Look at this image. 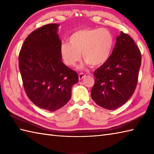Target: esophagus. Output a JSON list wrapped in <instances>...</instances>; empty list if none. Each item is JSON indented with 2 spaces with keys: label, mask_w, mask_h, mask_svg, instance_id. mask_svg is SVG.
<instances>
[{
  "label": "esophagus",
  "mask_w": 154,
  "mask_h": 154,
  "mask_svg": "<svg viewBox=\"0 0 154 154\" xmlns=\"http://www.w3.org/2000/svg\"><path fill=\"white\" fill-rule=\"evenodd\" d=\"M85 77V74H84V73H79V80L83 79Z\"/></svg>",
  "instance_id": "obj_1"
}]
</instances>
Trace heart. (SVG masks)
Here are the masks:
<instances>
[{
	"label": "heart",
	"mask_w": 154,
	"mask_h": 154,
	"mask_svg": "<svg viewBox=\"0 0 154 154\" xmlns=\"http://www.w3.org/2000/svg\"><path fill=\"white\" fill-rule=\"evenodd\" d=\"M69 40V42H63L60 45L61 57L69 66L76 64L82 53L85 65L100 67L109 60L114 46L112 34L104 28L77 30L70 35Z\"/></svg>",
	"instance_id": "obj_1"
}]
</instances>
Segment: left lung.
Segmentation results:
<instances>
[{
    "label": "left lung",
    "mask_w": 154,
    "mask_h": 154,
    "mask_svg": "<svg viewBox=\"0 0 154 154\" xmlns=\"http://www.w3.org/2000/svg\"><path fill=\"white\" fill-rule=\"evenodd\" d=\"M141 60L133 39L121 32L109 60L94 71L91 95L95 103L108 110L125 104L134 93Z\"/></svg>",
    "instance_id": "left-lung-1"
}]
</instances>
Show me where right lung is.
Wrapping results in <instances>:
<instances>
[{
	"label": "right lung",
	"mask_w": 154,
	"mask_h": 154,
	"mask_svg": "<svg viewBox=\"0 0 154 154\" xmlns=\"http://www.w3.org/2000/svg\"><path fill=\"white\" fill-rule=\"evenodd\" d=\"M59 26L47 24L32 32L26 38L18 57L27 96L35 105L51 112L67 103L72 87L79 81L76 72L61 61Z\"/></svg>",
	"instance_id": "add662e5"
}]
</instances>
